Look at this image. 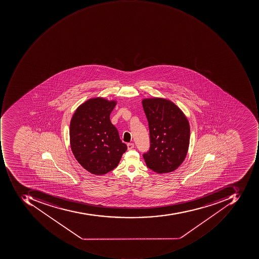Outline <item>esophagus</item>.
<instances>
[{
    "label": "esophagus",
    "mask_w": 259,
    "mask_h": 259,
    "mask_svg": "<svg viewBox=\"0 0 259 259\" xmlns=\"http://www.w3.org/2000/svg\"><path fill=\"white\" fill-rule=\"evenodd\" d=\"M127 149H129V150H131V149H133L134 147H135V145H134L133 143H128L127 145Z\"/></svg>",
    "instance_id": "esophagus-1"
}]
</instances>
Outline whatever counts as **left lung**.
<instances>
[{"label":"left lung","instance_id":"1","mask_svg":"<svg viewBox=\"0 0 259 259\" xmlns=\"http://www.w3.org/2000/svg\"><path fill=\"white\" fill-rule=\"evenodd\" d=\"M142 107L150 136V148L143 154L146 165L158 174L172 172L188 153L189 122L181 109L166 99H144Z\"/></svg>","mask_w":259,"mask_h":259}]
</instances>
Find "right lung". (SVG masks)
<instances>
[{
  "label": "right lung",
  "instance_id": "add662e5",
  "mask_svg": "<svg viewBox=\"0 0 259 259\" xmlns=\"http://www.w3.org/2000/svg\"><path fill=\"white\" fill-rule=\"evenodd\" d=\"M116 101L90 99L77 108L70 123V144L74 157L93 175L117 167L127 146L110 120Z\"/></svg>",
  "mask_w": 259,
  "mask_h": 259
}]
</instances>
